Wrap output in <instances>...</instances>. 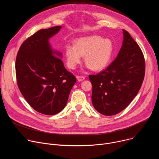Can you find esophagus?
Returning a JSON list of instances; mask_svg holds the SVG:
<instances>
[{
	"label": "esophagus",
	"mask_w": 159,
	"mask_h": 159,
	"mask_svg": "<svg viewBox=\"0 0 159 159\" xmlns=\"http://www.w3.org/2000/svg\"><path fill=\"white\" fill-rule=\"evenodd\" d=\"M76 77L79 81H82L85 79V77L83 75H77Z\"/></svg>",
	"instance_id": "34e87169"
}]
</instances>
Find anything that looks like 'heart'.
<instances>
[{
    "instance_id": "heart-1",
    "label": "heart",
    "mask_w": 159,
    "mask_h": 159,
    "mask_svg": "<svg viewBox=\"0 0 159 159\" xmlns=\"http://www.w3.org/2000/svg\"><path fill=\"white\" fill-rule=\"evenodd\" d=\"M113 52L111 41L98 36L81 38L75 45L67 44L65 48V56L67 66L74 69L84 57L85 63L94 71L105 68L109 62Z\"/></svg>"
}]
</instances>
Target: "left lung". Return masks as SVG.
Segmentation results:
<instances>
[{
    "instance_id": "obj_1",
    "label": "left lung",
    "mask_w": 159,
    "mask_h": 159,
    "mask_svg": "<svg viewBox=\"0 0 159 159\" xmlns=\"http://www.w3.org/2000/svg\"><path fill=\"white\" fill-rule=\"evenodd\" d=\"M123 31V42L117 57L105 70L89 76L93 85V104L106 116L125 109L137 95L144 79L143 52L129 33Z\"/></svg>"
}]
</instances>
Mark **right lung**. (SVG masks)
Segmentation results:
<instances>
[{
	"label": "right lung",
	"instance_id": "1",
	"mask_svg": "<svg viewBox=\"0 0 159 159\" xmlns=\"http://www.w3.org/2000/svg\"><path fill=\"white\" fill-rule=\"evenodd\" d=\"M60 29L58 26L36 32L22 43L16 60L20 92L34 110L46 115L63 109L77 81L58 57L61 54L53 52L48 43Z\"/></svg>",
	"mask_w": 159,
	"mask_h": 159
}]
</instances>
